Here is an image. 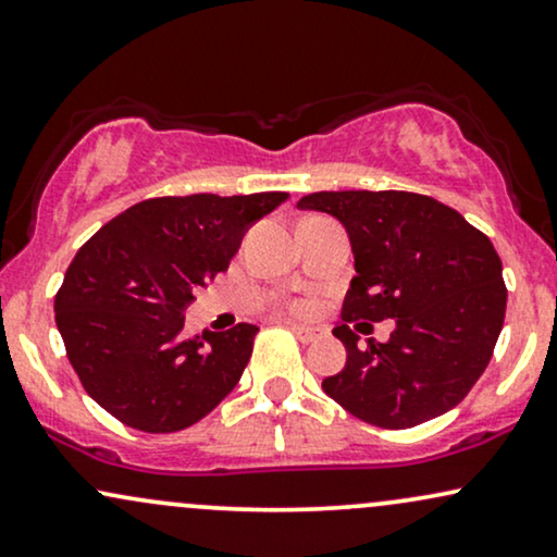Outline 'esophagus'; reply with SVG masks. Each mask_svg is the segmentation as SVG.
<instances>
[{"label": "esophagus", "instance_id": "1", "mask_svg": "<svg viewBox=\"0 0 557 557\" xmlns=\"http://www.w3.org/2000/svg\"><path fill=\"white\" fill-rule=\"evenodd\" d=\"M284 325L289 327V331H292L294 335H297V338H299L301 343H312V341H320L322 335H325V333L320 331V327H305V325H294V322H284Z\"/></svg>", "mask_w": 557, "mask_h": 557}]
</instances>
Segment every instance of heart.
Returning <instances> with one entry per match:
<instances>
[{
  "mask_svg": "<svg viewBox=\"0 0 557 557\" xmlns=\"http://www.w3.org/2000/svg\"><path fill=\"white\" fill-rule=\"evenodd\" d=\"M292 312H301V310H305V305H301V301H292Z\"/></svg>",
  "mask_w": 557,
  "mask_h": 557,
  "instance_id": "1",
  "label": "heart"
}]
</instances>
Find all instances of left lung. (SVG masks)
Masks as SVG:
<instances>
[{"instance_id":"left-lung-1","label":"left lung","mask_w":557,"mask_h":557,"mask_svg":"<svg viewBox=\"0 0 557 557\" xmlns=\"http://www.w3.org/2000/svg\"><path fill=\"white\" fill-rule=\"evenodd\" d=\"M297 206L338 219L356 260L333 331L346 346V367L322 382L325 395L395 431L462 403L488 367L506 318L491 239L459 211L408 190H320ZM387 317L398 322L391 341L363 349L352 322Z\"/></svg>"}]
</instances>
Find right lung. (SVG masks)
<instances>
[{
    "label": "right lung",
    "instance_id": "add662e5",
    "mask_svg": "<svg viewBox=\"0 0 557 557\" xmlns=\"http://www.w3.org/2000/svg\"><path fill=\"white\" fill-rule=\"evenodd\" d=\"M289 194L160 196L102 224L69 263L53 310L85 393L123 425L173 434L235 389L258 327L185 338L194 292L230 268L245 230Z\"/></svg>",
    "mask_w": 557,
    "mask_h": 557
}]
</instances>
